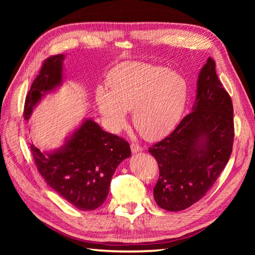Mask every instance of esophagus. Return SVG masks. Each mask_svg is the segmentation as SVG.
<instances>
[{"label": "esophagus", "instance_id": "34e87169", "mask_svg": "<svg viewBox=\"0 0 255 255\" xmlns=\"http://www.w3.org/2000/svg\"><path fill=\"white\" fill-rule=\"evenodd\" d=\"M130 150H132L133 153H137V152H139V151H142V148H141L139 144L133 142L132 144H130Z\"/></svg>", "mask_w": 255, "mask_h": 255}]
</instances>
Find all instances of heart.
<instances>
[{"label":"heart","instance_id":"1","mask_svg":"<svg viewBox=\"0 0 255 255\" xmlns=\"http://www.w3.org/2000/svg\"><path fill=\"white\" fill-rule=\"evenodd\" d=\"M109 88L99 86V111L113 132L127 125V112L133 111V122L139 134L156 140L170 134L179 123L188 98L184 76L164 67L123 63L111 71Z\"/></svg>","mask_w":255,"mask_h":255}]
</instances>
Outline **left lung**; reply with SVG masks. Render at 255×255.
<instances>
[{"instance_id": "1", "label": "left lung", "mask_w": 255, "mask_h": 255, "mask_svg": "<svg viewBox=\"0 0 255 255\" xmlns=\"http://www.w3.org/2000/svg\"><path fill=\"white\" fill-rule=\"evenodd\" d=\"M192 112L173 132L149 148L158 164L154 199L166 211L185 210L212 188L234 141L233 104L208 57L200 71Z\"/></svg>"}]
</instances>
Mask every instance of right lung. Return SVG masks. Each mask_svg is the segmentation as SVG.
Wrapping results in <instances>:
<instances>
[{
    "instance_id": "right-lung-1",
    "label": "right lung",
    "mask_w": 255,
    "mask_h": 255,
    "mask_svg": "<svg viewBox=\"0 0 255 255\" xmlns=\"http://www.w3.org/2000/svg\"><path fill=\"white\" fill-rule=\"evenodd\" d=\"M63 60V54L44 59L25 98L24 119L44 94L61 84ZM30 152L49 186L81 211H94L103 204L116 168L130 156L127 140L105 132L90 119L60 149L42 152L30 143Z\"/></svg>"
}]
</instances>
